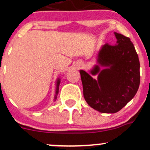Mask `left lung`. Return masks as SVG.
<instances>
[{
	"instance_id": "left-lung-1",
	"label": "left lung",
	"mask_w": 150,
	"mask_h": 150,
	"mask_svg": "<svg viewBox=\"0 0 150 150\" xmlns=\"http://www.w3.org/2000/svg\"><path fill=\"white\" fill-rule=\"evenodd\" d=\"M116 45L106 44L98 54V63L90 71L98 74L95 79L80 70L83 94L93 109L102 113H116L133 98L140 84V63L133 43L128 37L115 33Z\"/></svg>"
}]
</instances>
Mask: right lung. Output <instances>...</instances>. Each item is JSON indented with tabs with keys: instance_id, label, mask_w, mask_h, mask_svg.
Instances as JSON below:
<instances>
[{
	"instance_id": "obj_1",
	"label": "right lung",
	"mask_w": 150,
	"mask_h": 150,
	"mask_svg": "<svg viewBox=\"0 0 150 150\" xmlns=\"http://www.w3.org/2000/svg\"><path fill=\"white\" fill-rule=\"evenodd\" d=\"M60 79H58L57 81V88H56V96H55V98H54V100H55L56 98H57V94L58 93V89H59V84H60Z\"/></svg>"
}]
</instances>
